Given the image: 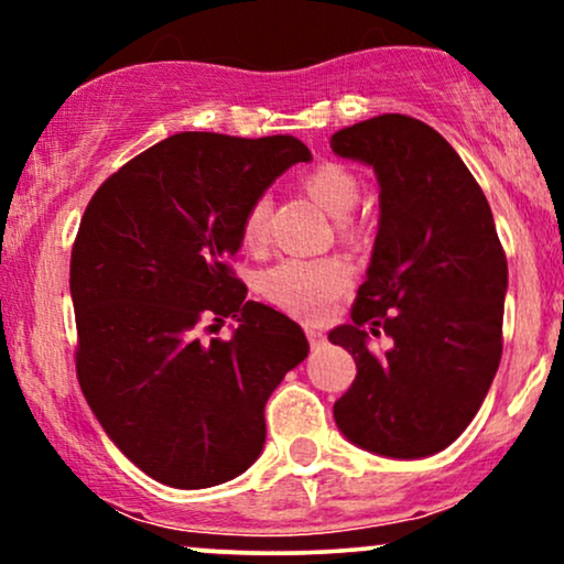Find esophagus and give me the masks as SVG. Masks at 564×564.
<instances>
[{"label": "esophagus", "mask_w": 564, "mask_h": 564, "mask_svg": "<svg viewBox=\"0 0 564 564\" xmlns=\"http://www.w3.org/2000/svg\"><path fill=\"white\" fill-rule=\"evenodd\" d=\"M304 334H307V341L313 347H321L323 341H326V336H323V332H318V328H304Z\"/></svg>", "instance_id": "34e87169"}]
</instances>
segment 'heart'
Here are the masks:
<instances>
[{"label":"heart","mask_w":564,"mask_h":564,"mask_svg":"<svg viewBox=\"0 0 564 564\" xmlns=\"http://www.w3.org/2000/svg\"><path fill=\"white\" fill-rule=\"evenodd\" d=\"M304 187L334 217H345L360 196L355 174L334 161L318 164L313 172L304 174ZM264 228H268V200L257 198L241 219V241L249 249H257L264 243ZM347 286L349 264L339 257H321V260L291 257L264 270L260 278L264 300L304 321L323 318Z\"/></svg>","instance_id":"obj_1"}]
</instances>
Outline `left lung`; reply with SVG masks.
I'll list each match as a JSON object with an SVG mask.
<instances>
[{
  "mask_svg": "<svg viewBox=\"0 0 564 564\" xmlns=\"http://www.w3.org/2000/svg\"><path fill=\"white\" fill-rule=\"evenodd\" d=\"M332 151L371 166L379 230L352 323L328 341L358 377L334 403L349 443L424 458L467 430L501 364L509 270L480 185L443 134L384 113L332 134ZM393 347L377 354L373 335Z\"/></svg>",
  "mask_w": 564,
  "mask_h": 564,
  "instance_id": "8db88e82",
  "label": "left lung"
}]
</instances>
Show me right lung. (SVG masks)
<instances>
[{
	"label": "right lung",
	"mask_w": 564,
	"mask_h": 564,
	"mask_svg": "<svg viewBox=\"0 0 564 564\" xmlns=\"http://www.w3.org/2000/svg\"><path fill=\"white\" fill-rule=\"evenodd\" d=\"M291 134L180 132L111 174L70 251L76 373L106 435L172 488L238 477L264 448V403L307 358V336L246 300L228 260L251 200L310 161ZM236 317L228 343L204 322ZM215 328V326H209Z\"/></svg>",
	"instance_id": "right-lung-1"
}]
</instances>
